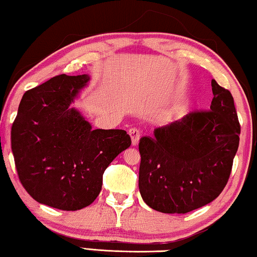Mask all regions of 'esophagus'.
Here are the masks:
<instances>
[{
	"label": "esophagus",
	"mask_w": 257,
	"mask_h": 257,
	"mask_svg": "<svg viewBox=\"0 0 257 257\" xmlns=\"http://www.w3.org/2000/svg\"><path fill=\"white\" fill-rule=\"evenodd\" d=\"M128 134L130 135V139H132L133 147H136L140 141V130L137 128H130Z\"/></svg>",
	"instance_id": "34e87169"
}]
</instances>
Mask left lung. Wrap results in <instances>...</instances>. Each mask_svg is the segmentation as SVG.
Here are the masks:
<instances>
[{"instance_id":"1","label":"left lung","mask_w":257,"mask_h":257,"mask_svg":"<svg viewBox=\"0 0 257 257\" xmlns=\"http://www.w3.org/2000/svg\"><path fill=\"white\" fill-rule=\"evenodd\" d=\"M210 110H197L140 140L139 188L159 212L187 213L219 196L239 148L240 123L231 92L211 80Z\"/></svg>"}]
</instances>
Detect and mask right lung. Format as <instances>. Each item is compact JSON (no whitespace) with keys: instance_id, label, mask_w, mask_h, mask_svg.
<instances>
[{"instance_id":"1","label":"right lung","mask_w":257,"mask_h":257,"mask_svg":"<svg viewBox=\"0 0 257 257\" xmlns=\"http://www.w3.org/2000/svg\"><path fill=\"white\" fill-rule=\"evenodd\" d=\"M87 75H59L26 91L11 128L18 178L41 204L76 211L101 190L102 174L132 144L121 129H94L70 107Z\"/></svg>"}]
</instances>
